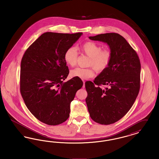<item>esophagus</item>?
Masks as SVG:
<instances>
[{
  "mask_svg": "<svg viewBox=\"0 0 159 159\" xmlns=\"http://www.w3.org/2000/svg\"><path fill=\"white\" fill-rule=\"evenodd\" d=\"M83 88H85V82L83 80Z\"/></svg>",
  "mask_w": 159,
  "mask_h": 159,
  "instance_id": "1",
  "label": "esophagus"
}]
</instances>
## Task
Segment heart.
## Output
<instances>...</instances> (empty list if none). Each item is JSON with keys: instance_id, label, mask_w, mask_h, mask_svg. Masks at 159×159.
Listing matches in <instances>:
<instances>
[{"instance_id": "obj_1", "label": "heart", "mask_w": 159, "mask_h": 159, "mask_svg": "<svg viewBox=\"0 0 159 159\" xmlns=\"http://www.w3.org/2000/svg\"><path fill=\"white\" fill-rule=\"evenodd\" d=\"M80 50L82 53L90 57L88 66L94 67L98 72H102L108 68L112 60V54L109 50L102 49L101 46L93 42L84 43L80 46ZM77 58V51L73 46L68 48L64 54V61L71 67L76 65ZM93 67H77L70 71V75L71 77L88 79L95 75V70Z\"/></svg>"}]
</instances>
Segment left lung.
<instances>
[{"mask_svg": "<svg viewBox=\"0 0 159 159\" xmlns=\"http://www.w3.org/2000/svg\"><path fill=\"white\" fill-rule=\"evenodd\" d=\"M89 38L109 46L112 60L93 82L85 83L88 111L93 121L101 125L113 124L128 112L138 95L140 60L136 51L118 33L101 34Z\"/></svg>", "mask_w": 159, "mask_h": 159, "instance_id": "1", "label": "left lung"}]
</instances>
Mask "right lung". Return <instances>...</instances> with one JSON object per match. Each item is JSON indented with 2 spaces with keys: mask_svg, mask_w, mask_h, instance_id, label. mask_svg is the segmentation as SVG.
Here are the masks:
<instances>
[{
  "mask_svg": "<svg viewBox=\"0 0 159 159\" xmlns=\"http://www.w3.org/2000/svg\"><path fill=\"white\" fill-rule=\"evenodd\" d=\"M46 32L36 39L23 55L20 70V92L31 114L48 125L67 120L70 103L82 80L73 77L63 81L69 73L64 60L66 49L82 36Z\"/></svg>",
  "mask_w": 159,
  "mask_h": 159,
  "instance_id": "obj_1",
  "label": "right lung"
}]
</instances>
